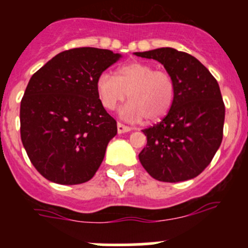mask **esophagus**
Listing matches in <instances>:
<instances>
[{
    "instance_id": "obj_1",
    "label": "esophagus",
    "mask_w": 248,
    "mask_h": 248,
    "mask_svg": "<svg viewBox=\"0 0 248 248\" xmlns=\"http://www.w3.org/2000/svg\"><path fill=\"white\" fill-rule=\"evenodd\" d=\"M129 131H131V127L124 126V124H122L121 122H117V132H119L120 134L127 133V132H129Z\"/></svg>"
}]
</instances>
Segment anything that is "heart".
Segmentation results:
<instances>
[{
  "label": "heart",
  "mask_w": 248,
  "mask_h": 248,
  "mask_svg": "<svg viewBox=\"0 0 248 248\" xmlns=\"http://www.w3.org/2000/svg\"><path fill=\"white\" fill-rule=\"evenodd\" d=\"M97 93L102 106L114 110L128 96V104L121 110L131 121L157 120L166 115L174 101L175 87L170 74L144 62L124 64L116 76L103 72L97 78Z\"/></svg>",
  "instance_id": "obj_1"
}]
</instances>
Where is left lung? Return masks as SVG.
I'll use <instances>...</instances> for the list:
<instances>
[{
	"label": "left lung",
	"mask_w": 248,
	"mask_h": 248,
	"mask_svg": "<svg viewBox=\"0 0 248 248\" xmlns=\"http://www.w3.org/2000/svg\"><path fill=\"white\" fill-rule=\"evenodd\" d=\"M137 56L161 62L174 81V101L159 124L142 129L146 146L139 161L154 179L180 182L198 176L223 138L224 108L218 82L192 55L159 47Z\"/></svg>",
	"instance_id": "left-lung-1"
}]
</instances>
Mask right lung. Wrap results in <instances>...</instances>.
Here are the masks:
<instances>
[{"instance_id": "right-lung-1", "label": "right lung", "mask_w": 248, "mask_h": 248, "mask_svg": "<svg viewBox=\"0 0 248 248\" xmlns=\"http://www.w3.org/2000/svg\"><path fill=\"white\" fill-rule=\"evenodd\" d=\"M120 57L107 49H69L30 79L20 134L31 163L49 181L84 184L98 170L117 126L99 101L96 81Z\"/></svg>"}]
</instances>
